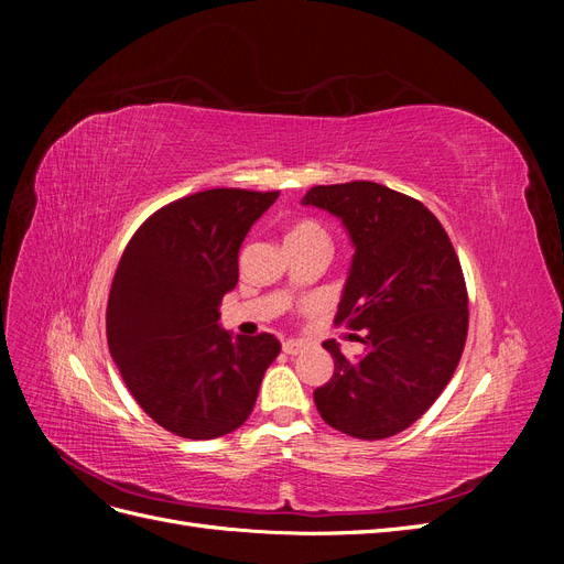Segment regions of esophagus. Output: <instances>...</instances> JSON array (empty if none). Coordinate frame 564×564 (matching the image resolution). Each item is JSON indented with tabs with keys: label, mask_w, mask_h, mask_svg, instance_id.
Listing matches in <instances>:
<instances>
[{
	"label": "esophagus",
	"mask_w": 564,
	"mask_h": 564,
	"mask_svg": "<svg viewBox=\"0 0 564 564\" xmlns=\"http://www.w3.org/2000/svg\"><path fill=\"white\" fill-rule=\"evenodd\" d=\"M303 348H305L303 340H294V338L282 340V350H284L286 355H299Z\"/></svg>",
	"instance_id": "esophagus-1"
}]
</instances>
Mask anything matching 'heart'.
Masks as SVG:
<instances>
[{"label":"heart","instance_id":"1","mask_svg":"<svg viewBox=\"0 0 564 564\" xmlns=\"http://www.w3.org/2000/svg\"><path fill=\"white\" fill-rule=\"evenodd\" d=\"M305 240H322V242H329L327 230H324L315 220H299L286 232V242H305Z\"/></svg>","mask_w":564,"mask_h":564}]
</instances>
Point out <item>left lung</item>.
<instances>
[{"instance_id":"8db88e82","label":"left lung","mask_w":564,"mask_h":564,"mask_svg":"<svg viewBox=\"0 0 564 564\" xmlns=\"http://www.w3.org/2000/svg\"><path fill=\"white\" fill-rule=\"evenodd\" d=\"M303 204L344 220L355 245L336 324L365 352L334 338V377L315 390L319 416L357 440H383L429 412L458 367L468 292L447 230L414 197L371 181L315 185Z\"/></svg>"}]
</instances>
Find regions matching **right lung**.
I'll return each mask as SVG.
<instances>
[{"label":"right lung","mask_w":564,"mask_h":564,"mask_svg":"<svg viewBox=\"0 0 564 564\" xmlns=\"http://www.w3.org/2000/svg\"><path fill=\"white\" fill-rule=\"evenodd\" d=\"M278 191L214 187L169 202L133 232L115 270L106 332L112 360L143 412L164 431L214 440L249 419L272 334L218 329L237 284V251Z\"/></svg>","instance_id":"1"}]
</instances>
